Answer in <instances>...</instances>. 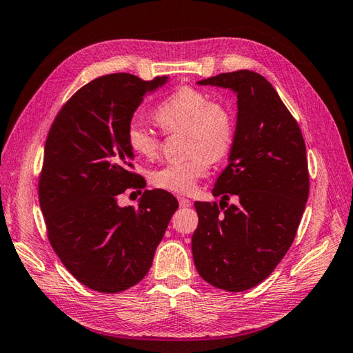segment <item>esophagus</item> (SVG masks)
<instances>
[{
    "label": "esophagus",
    "mask_w": 353,
    "mask_h": 353,
    "mask_svg": "<svg viewBox=\"0 0 353 353\" xmlns=\"http://www.w3.org/2000/svg\"><path fill=\"white\" fill-rule=\"evenodd\" d=\"M177 200H179V205H181V208H190L192 205V201L186 197H177Z\"/></svg>",
    "instance_id": "obj_1"
}]
</instances>
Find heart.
<instances>
[{
    "instance_id": "obj_1",
    "label": "heart",
    "mask_w": 353,
    "mask_h": 353,
    "mask_svg": "<svg viewBox=\"0 0 353 353\" xmlns=\"http://www.w3.org/2000/svg\"><path fill=\"white\" fill-rule=\"evenodd\" d=\"M156 123L165 133H186L188 159L167 163L154 170L150 181L156 188L188 194L211 167L212 159L226 156L235 139V118L221 101L192 86H182L170 94L154 110ZM125 144L133 154L153 159L161 148V138L141 123L130 119L125 125Z\"/></svg>"
}]
</instances>
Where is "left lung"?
Returning <instances> with one entry per match:
<instances>
[{"mask_svg":"<svg viewBox=\"0 0 353 353\" xmlns=\"http://www.w3.org/2000/svg\"><path fill=\"white\" fill-rule=\"evenodd\" d=\"M199 85L232 89L238 117L229 165L212 190L220 206L194 203L192 258L208 283L239 292L272 274L294 241L310 194L306 147L294 117L261 74L223 72ZM230 195L238 205L227 206Z\"/></svg>","mask_w":353,"mask_h":353,"instance_id":"left-lung-1","label":"left lung"}]
</instances>
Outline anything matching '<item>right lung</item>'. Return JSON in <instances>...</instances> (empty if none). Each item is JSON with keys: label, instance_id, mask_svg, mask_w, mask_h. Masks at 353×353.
Returning <instances> with one entry per match:
<instances>
[{"label": "right lung", "instance_id": "add662e5", "mask_svg": "<svg viewBox=\"0 0 353 353\" xmlns=\"http://www.w3.org/2000/svg\"><path fill=\"white\" fill-rule=\"evenodd\" d=\"M165 81L101 76L63 104L48 132L39 176L47 235L68 272L94 291L119 292L144 279L179 206L163 190H145L137 208L118 206L123 192L145 188L125 125Z\"/></svg>", "mask_w": 353, "mask_h": 353}]
</instances>
